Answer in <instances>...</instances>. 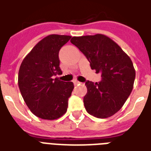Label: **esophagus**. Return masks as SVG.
Masks as SVG:
<instances>
[{
	"label": "esophagus",
	"mask_w": 151,
	"mask_h": 151,
	"mask_svg": "<svg viewBox=\"0 0 151 151\" xmlns=\"http://www.w3.org/2000/svg\"><path fill=\"white\" fill-rule=\"evenodd\" d=\"M80 83H81V82H78V81H77V80H74V81H73V84H74L75 86L76 85H79Z\"/></svg>",
	"instance_id": "34e87169"
}]
</instances>
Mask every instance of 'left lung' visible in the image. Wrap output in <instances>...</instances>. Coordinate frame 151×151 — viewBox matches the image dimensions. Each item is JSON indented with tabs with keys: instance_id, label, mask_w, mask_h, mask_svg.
Wrapping results in <instances>:
<instances>
[{
	"instance_id": "obj_1",
	"label": "left lung",
	"mask_w": 151,
	"mask_h": 151,
	"mask_svg": "<svg viewBox=\"0 0 151 151\" xmlns=\"http://www.w3.org/2000/svg\"><path fill=\"white\" fill-rule=\"evenodd\" d=\"M70 42L82 52L101 81H87L83 102L86 111L97 118H108L122 108L132 92L135 69L129 56L106 35L73 37Z\"/></svg>"
}]
</instances>
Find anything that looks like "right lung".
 <instances>
[{"label": "right lung", "instance_id": "add662e5", "mask_svg": "<svg viewBox=\"0 0 151 151\" xmlns=\"http://www.w3.org/2000/svg\"><path fill=\"white\" fill-rule=\"evenodd\" d=\"M71 36L50 35L32 48L25 57L18 72V86L31 112L43 120H56L68 108L73 90L72 82H63L59 51Z\"/></svg>", "mask_w": 151, "mask_h": 151}]
</instances>
